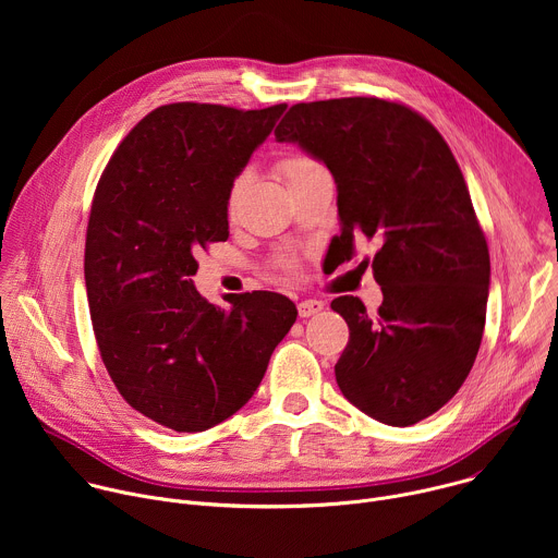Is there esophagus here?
Returning <instances> with one entry per match:
<instances>
[{
    "label": "esophagus",
    "mask_w": 558,
    "mask_h": 558,
    "mask_svg": "<svg viewBox=\"0 0 558 558\" xmlns=\"http://www.w3.org/2000/svg\"><path fill=\"white\" fill-rule=\"evenodd\" d=\"M325 308V302L323 300H302L298 302V313L300 317H311L315 313H320Z\"/></svg>",
    "instance_id": "esophagus-1"
}]
</instances>
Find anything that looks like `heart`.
Listing matches in <instances>:
<instances>
[{"label": "heart", "instance_id": "1", "mask_svg": "<svg viewBox=\"0 0 558 558\" xmlns=\"http://www.w3.org/2000/svg\"><path fill=\"white\" fill-rule=\"evenodd\" d=\"M320 168H323L320 163L313 161L311 156H304V154H291V156L282 158V161L278 163V172H280V177H282L287 183H291V181H295V179H300V177H306V174H311V172H315V170H320ZM243 183H245V177L235 179L233 185H231V190H229V198H227V209H229V214L235 209V201H238V194H241V190H243ZM282 267L289 269V271H293V269H295V263H293L291 258H284V260H282Z\"/></svg>", "mask_w": 558, "mask_h": 558}]
</instances>
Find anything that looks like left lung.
I'll return each mask as SVG.
<instances>
[{"mask_svg":"<svg viewBox=\"0 0 558 558\" xmlns=\"http://www.w3.org/2000/svg\"><path fill=\"white\" fill-rule=\"evenodd\" d=\"M276 138L331 170L340 258L351 260L355 238L379 247L377 313L353 295L331 302L351 331L336 364L342 395L388 426L426 420L474 364L490 284L486 235L448 143L420 112L377 97L295 104Z\"/></svg>","mask_w":558,"mask_h":558,"instance_id":"obj_1","label":"left lung"}]
</instances>
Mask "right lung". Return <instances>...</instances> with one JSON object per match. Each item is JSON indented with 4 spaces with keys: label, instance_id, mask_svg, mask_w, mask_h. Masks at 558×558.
<instances>
[{
    "label": "right lung",
    "instance_id": "1",
    "mask_svg": "<svg viewBox=\"0 0 558 558\" xmlns=\"http://www.w3.org/2000/svg\"><path fill=\"white\" fill-rule=\"evenodd\" d=\"M287 110L170 104L143 117L106 166L86 233V289L101 360L123 400L177 433L241 411L295 323L271 291L214 306L196 254L227 241V198Z\"/></svg>",
    "mask_w": 558,
    "mask_h": 558
}]
</instances>
